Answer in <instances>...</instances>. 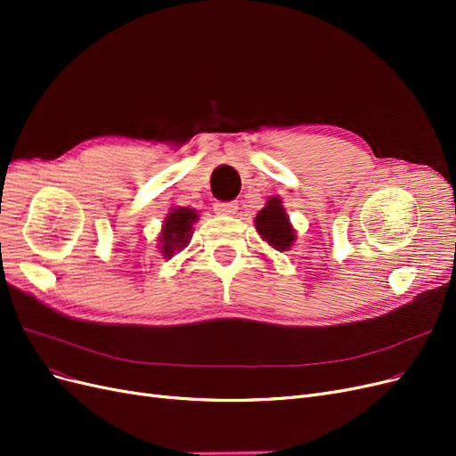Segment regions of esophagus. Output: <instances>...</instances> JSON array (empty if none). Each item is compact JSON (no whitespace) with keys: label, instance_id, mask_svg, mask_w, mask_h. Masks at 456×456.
Masks as SVG:
<instances>
[{"label":"esophagus","instance_id":"obj_1","mask_svg":"<svg viewBox=\"0 0 456 456\" xmlns=\"http://www.w3.org/2000/svg\"><path fill=\"white\" fill-rule=\"evenodd\" d=\"M215 211L218 215H236L238 203L236 201H218V203H215Z\"/></svg>","mask_w":456,"mask_h":456}]
</instances>
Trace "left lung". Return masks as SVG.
<instances>
[{
	"label": "left lung",
	"mask_w": 456,
	"mask_h": 456,
	"mask_svg": "<svg viewBox=\"0 0 456 456\" xmlns=\"http://www.w3.org/2000/svg\"><path fill=\"white\" fill-rule=\"evenodd\" d=\"M255 228L262 241H266L275 251H291L297 241V232L289 220L280 196H270L266 205L255 216Z\"/></svg>",
	"instance_id": "left-lung-1"
}]
</instances>
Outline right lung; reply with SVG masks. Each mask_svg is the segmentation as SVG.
Masks as SVG:
<instances>
[{
    "label": "right lung",
    "instance_id": "obj_1",
    "mask_svg": "<svg viewBox=\"0 0 456 456\" xmlns=\"http://www.w3.org/2000/svg\"><path fill=\"white\" fill-rule=\"evenodd\" d=\"M200 220L196 209L190 207H171V211L165 216L159 233V251L163 258H171L175 253L183 251L190 243L194 224Z\"/></svg>",
    "mask_w": 456,
    "mask_h": 456
}]
</instances>
